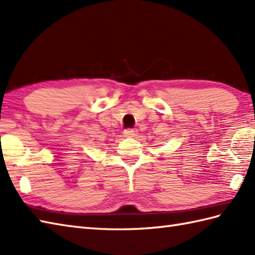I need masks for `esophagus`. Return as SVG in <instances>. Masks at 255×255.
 I'll list each match as a JSON object with an SVG mask.
<instances>
[{"label":"esophagus","mask_w":255,"mask_h":255,"mask_svg":"<svg viewBox=\"0 0 255 255\" xmlns=\"http://www.w3.org/2000/svg\"><path fill=\"white\" fill-rule=\"evenodd\" d=\"M136 133H137V131L134 130V129H126V130L124 131V136L131 138V137L136 136Z\"/></svg>","instance_id":"34e87169"}]
</instances>
